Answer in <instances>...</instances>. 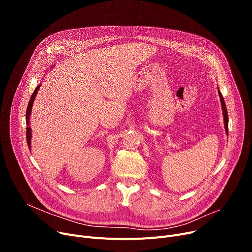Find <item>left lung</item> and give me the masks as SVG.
Returning a JSON list of instances; mask_svg holds the SVG:
<instances>
[{"mask_svg": "<svg viewBox=\"0 0 252 252\" xmlns=\"http://www.w3.org/2000/svg\"><path fill=\"white\" fill-rule=\"evenodd\" d=\"M219 95H220V103H221V108H222V114H223V123H224V128H226V133L228 134V111L226 108V103L223 101L221 93L219 91Z\"/></svg>", "mask_w": 252, "mask_h": 252, "instance_id": "1", "label": "left lung"}]
</instances>
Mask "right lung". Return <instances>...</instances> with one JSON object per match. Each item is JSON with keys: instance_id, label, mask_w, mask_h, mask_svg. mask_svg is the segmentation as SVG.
Masks as SVG:
<instances>
[{"instance_id": "obj_1", "label": "right lung", "mask_w": 252, "mask_h": 252, "mask_svg": "<svg viewBox=\"0 0 252 252\" xmlns=\"http://www.w3.org/2000/svg\"><path fill=\"white\" fill-rule=\"evenodd\" d=\"M39 87H41V85H38L35 90L33 91L32 95L31 97V100L29 102V105H28V109H26V125H30V116H31V112H32V104H33V101H34V98L37 94V91L39 89ZM31 140H32V128L30 126L26 127V141H28V145H29V148L31 149Z\"/></svg>"}]
</instances>
